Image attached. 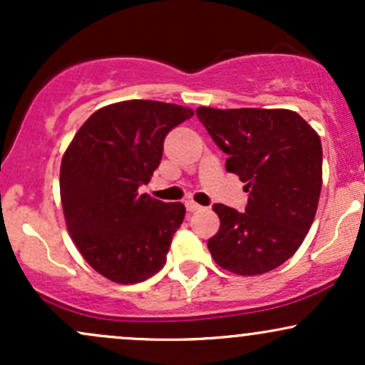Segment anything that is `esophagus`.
Segmentation results:
<instances>
[{"label": "esophagus", "instance_id": "obj_1", "mask_svg": "<svg viewBox=\"0 0 365 365\" xmlns=\"http://www.w3.org/2000/svg\"><path fill=\"white\" fill-rule=\"evenodd\" d=\"M185 207H187V211H190V212L200 211V209H202V206H199V204L194 202V200H192V199L185 200Z\"/></svg>", "mask_w": 365, "mask_h": 365}]
</instances>
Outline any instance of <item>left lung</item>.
<instances>
[{
	"instance_id": "1",
	"label": "left lung",
	"mask_w": 365,
	"mask_h": 365,
	"mask_svg": "<svg viewBox=\"0 0 365 365\" xmlns=\"http://www.w3.org/2000/svg\"><path fill=\"white\" fill-rule=\"evenodd\" d=\"M226 171L249 192L245 212L215 204L220 230L207 247L217 266L255 276L282 266L302 245L319 202L322 148L317 132L290 110L197 108Z\"/></svg>"
}]
</instances>
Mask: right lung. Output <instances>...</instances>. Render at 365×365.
Here are the masks:
<instances>
[{
  "label": "right lung",
  "mask_w": 365,
  "mask_h": 365,
  "mask_svg": "<svg viewBox=\"0 0 365 365\" xmlns=\"http://www.w3.org/2000/svg\"><path fill=\"white\" fill-rule=\"evenodd\" d=\"M194 111L178 104L130 99L92 113L61 159L60 194L66 228L92 269L132 284L166 264L185 217L182 202L139 194L163 158L171 128Z\"/></svg>",
  "instance_id": "1"
}]
</instances>
